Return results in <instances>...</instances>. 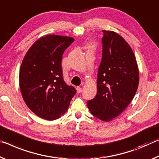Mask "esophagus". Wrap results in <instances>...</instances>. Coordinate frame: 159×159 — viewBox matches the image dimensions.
I'll use <instances>...</instances> for the list:
<instances>
[{
	"label": "esophagus",
	"mask_w": 159,
	"mask_h": 159,
	"mask_svg": "<svg viewBox=\"0 0 159 159\" xmlns=\"http://www.w3.org/2000/svg\"><path fill=\"white\" fill-rule=\"evenodd\" d=\"M77 93H81V92H82V89L81 87H77Z\"/></svg>",
	"instance_id": "34e87169"
}]
</instances>
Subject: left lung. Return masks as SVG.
Listing matches in <instances>:
<instances>
[{
	"label": "left lung",
	"mask_w": 159,
	"mask_h": 159,
	"mask_svg": "<svg viewBox=\"0 0 159 159\" xmlns=\"http://www.w3.org/2000/svg\"><path fill=\"white\" fill-rule=\"evenodd\" d=\"M102 32L97 93L87 101V106L93 116L107 122L119 116L133 99L139 74L134 54L126 41L116 32Z\"/></svg>",
	"instance_id": "left-lung-1"
}]
</instances>
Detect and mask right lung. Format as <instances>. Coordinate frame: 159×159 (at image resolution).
I'll return each mask as SVG.
<instances>
[{
  "instance_id": "1",
  "label": "right lung",
  "mask_w": 159,
  "mask_h": 159,
  "mask_svg": "<svg viewBox=\"0 0 159 159\" xmlns=\"http://www.w3.org/2000/svg\"><path fill=\"white\" fill-rule=\"evenodd\" d=\"M74 41L69 36H42L31 46L20 70V87L23 99L36 116L47 120L66 113L76 90L63 80L62 56Z\"/></svg>"
}]
</instances>
